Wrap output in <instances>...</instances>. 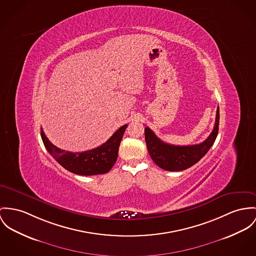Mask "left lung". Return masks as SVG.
Listing matches in <instances>:
<instances>
[{
  "label": "left lung",
  "mask_w": 256,
  "mask_h": 256,
  "mask_svg": "<svg viewBox=\"0 0 256 256\" xmlns=\"http://www.w3.org/2000/svg\"><path fill=\"white\" fill-rule=\"evenodd\" d=\"M219 126V107L214 130L204 142L196 145L176 146L164 143L149 128H145V141L148 153L160 168L168 172H180L191 168L204 157L214 145Z\"/></svg>",
  "instance_id": "8db88e82"
}]
</instances>
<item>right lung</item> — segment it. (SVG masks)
<instances>
[{
    "label": "right lung",
    "mask_w": 256,
    "mask_h": 256,
    "mask_svg": "<svg viewBox=\"0 0 256 256\" xmlns=\"http://www.w3.org/2000/svg\"><path fill=\"white\" fill-rule=\"evenodd\" d=\"M128 124L120 126L105 143L98 148L80 152H68L54 146L40 128V136L48 152L65 170L79 176H96L108 172L118 158V146Z\"/></svg>",
    "instance_id": "add662e5"
}]
</instances>
